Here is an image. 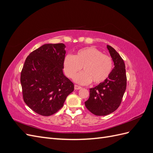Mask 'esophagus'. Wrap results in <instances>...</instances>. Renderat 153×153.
Instances as JSON below:
<instances>
[{
    "label": "esophagus",
    "mask_w": 153,
    "mask_h": 153,
    "mask_svg": "<svg viewBox=\"0 0 153 153\" xmlns=\"http://www.w3.org/2000/svg\"><path fill=\"white\" fill-rule=\"evenodd\" d=\"M82 89V87L80 86H78L77 85H75V90H79V89Z\"/></svg>",
    "instance_id": "34e87169"
}]
</instances>
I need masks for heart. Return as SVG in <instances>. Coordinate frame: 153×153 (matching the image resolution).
<instances>
[{
  "instance_id": "b5f03b06",
  "label": "heart",
  "mask_w": 153,
  "mask_h": 153,
  "mask_svg": "<svg viewBox=\"0 0 153 153\" xmlns=\"http://www.w3.org/2000/svg\"><path fill=\"white\" fill-rule=\"evenodd\" d=\"M64 71L66 75L72 78L80 71L74 81L78 84L87 85L92 81L94 84L105 81L112 71L114 62L112 57L105 55L93 47H85L76 51L74 56L68 54L64 59Z\"/></svg>"
}]
</instances>
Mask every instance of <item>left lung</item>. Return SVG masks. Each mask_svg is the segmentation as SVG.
Masks as SVG:
<instances>
[{
    "label": "left lung",
    "instance_id": "left-lung-1",
    "mask_svg": "<svg viewBox=\"0 0 153 153\" xmlns=\"http://www.w3.org/2000/svg\"><path fill=\"white\" fill-rule=\"evenodd\" d=\"M114 68L108 78L90 89V96L85 102L86 108L98 116L106 115L116 110L121 103L126 89V75L123 59L115 50L106 46Z\"/></svg>",
    "mask_w": 153,
    "mask_h": 153
}]
</instances>
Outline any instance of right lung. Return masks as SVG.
I'll return each instance as SVG.
<instances>
[{"instance_id":"add662e5","label":"right lung","mask_w":153,"mask_h":153,"mask_svg":"<svg viewBox=\"0 0 153 153\" xmlns=\"http://www.w3.org/2000/svg\"><path fill=\"white\" fill-rule=\"evenodd\" d=\"M66 46L45 44L27 57L20 82L25 103L37 114L50 116L64 105L74 84L64 75Z\"/></svg>"}]
</instances>
